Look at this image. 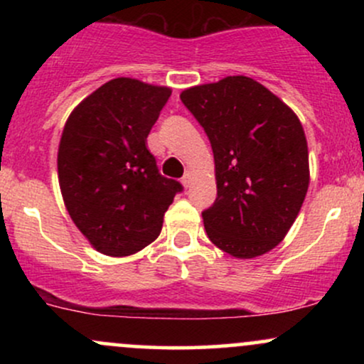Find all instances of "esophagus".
Here are the masks:
<instances>
[{"label": "esophagus", "instance_id": "1", "mask_svg": "<svg viewBox=\"0 0 364 364\" xmlns=\"http://www.w3.org/2000/svg\"><path fill=\"white\" fill-rule=\"evenodd\" d=\"M191 181H193V176H191V173H190V171H186V173H185V176L181 178V183H183V186H185V188H190Z\"/></svg>", "mask_w": 364, "mask_h": 364}]
</instances>
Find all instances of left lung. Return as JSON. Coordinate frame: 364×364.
Listing matches in <instances>:
<instances>
[{
    "instance_id": "left-lung-1",
    "label": "left lung",
    "mask_w": 364,
    "mask_h": 364,
    "mask_svg": "<svg viewBox=\"0 0 364 364\" xmlns=\"http://www.w3.org/2000/svg\"><path fill=\"white\" fill-rule=\"evenodd\" d=\"M179 97L214 152L217 198L202 212L208 240L236 258L270 252L291 229L310 185L298 116L243 75L191 87Z\"/></svg>"
}]
</instances>
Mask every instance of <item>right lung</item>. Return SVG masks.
<instances>
[{"instance_id":"obj_1","label":"right lung","mask_w":364,"mask_h":364,"mask_svg":"<svg viewBox=\"0 0 364 364\" xmlns=\"http://www.w3.org/2000/svg\"><path fill=\"white\" fill-rule=\"evenodd\" d=\"M169 87L114 78L75 107L58 149V178L70 217L97 252L128 257L161 235L174 195L147 136Z\"/></svg>"}]
</instances>
